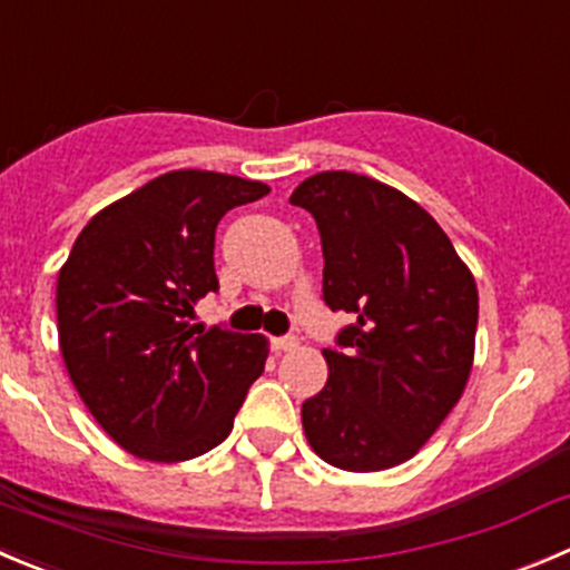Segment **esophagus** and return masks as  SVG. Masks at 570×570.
Segmentation results:
<instances>
[{
    "label": "esophagus",
    "mask_w": 570,
    "mask_h": 570,
    "mask_svg": "<svg viewBox=\"0 0 570 570\" xmlns=\"http://www.w3.org/2000/svg\"><path fill=\"white\" fill-rule=\"evenodd\" d=\"M295 347H297L295 336H275V340H273V351H275V353L295 351Z\"/></svg>",
    "instance_id": "34e87169"
}]
</instances>
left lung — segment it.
I'll return each instance as SVG.
<instances>
[{"mask_svg":"<svg viewBox=\"0 0 570 570\" xmlns=\"http://www.w3.org/2000/svg\"><path fill=\"white\" fill-rule=\"evenodd\" d=\"M317 219L323 297L353 314L323 347L328 381L301 409L320 460L375 473L412 460L465 392L479 292L445 230L367 175L317 173L289 197Z\"/></svg>","mask_w":570,"mask_h":570,"instance_id":"8db88e82","label":"left lung"}]
</instances>
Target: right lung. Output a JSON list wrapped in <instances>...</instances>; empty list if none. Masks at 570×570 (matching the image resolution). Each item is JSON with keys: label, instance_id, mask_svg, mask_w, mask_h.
Listing matches in <instances>:
<instances>
[{"label": "right lung", "instance_id": "obj_1", "mask_svg": "<svg viewBox=\"0 0 570 570\" xmlns=\"http://www.w3.org/2000/svg\"><path fill=\"white\" fill-rule=\"evenodd\" d=\"M269 186L175 169L88 219L58 273L66 373L102 432L147 462H186L223 443L253 381L262 334L191 325L217 292L214 230Z\"/></svg>", "mask_w": 570, "mask_h": 570}]
</instances>
